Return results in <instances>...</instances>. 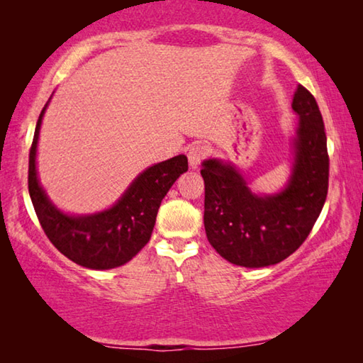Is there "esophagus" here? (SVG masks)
<instances>
[{
    "label": "esophagus",
    "mask_w": 363,
    "mask_h": 363,
    "mask_svg": "<svg viewBox=\"0 0 363 363\" xmlns=\"http://www.w3.org/2000/svg\"><path fill=\"white\" fill-rule=\"evenodd\" d=\"M208 155V147L203 144H196L192 145L187 152V158H189V164L192 169H196L200 167V163L203 162Z\"/></svg>",
    "instance_id": "34e87169"
}]
</instances>
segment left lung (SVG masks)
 Masks as SVG:
<instances>
[{
	"instance_id": "8db88e82",
	"label": "left lung",
	"mask_w": 363,
	"mask_h": 363,
	"mask_svg": "<svg viewBox=\"0 0 363 363\" xmlns=\"http://www.w3.org/2000/svg\"><path fill=\"white\" fill-rule=\"evenodd\" d=\"M291 107L299 115L290 182L277 195L251 194L238 171L206 160L205 230L208 242L232 264L266 267L286 259L309 235L328 194L327 134L315 97L303 84Z\"/></svg>"
}]
</instances>
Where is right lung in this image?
Listing matches in <instances>:
<instances>
[{
  "label": "right lung",
  "mask_w": 363,
  "mask_h": 363,
  "mask_svg": "<svg viewBox=\"0 0 363 363\" xmlns=\"http://www.w3.org/2000/svg\"><path fill=\"white\" fill-rule=\"evenodd\" d=\"M45 108L36 121L28 155V192L43 230L60 253L79 266H123L150 240L162 200L177 177L189 169L187 157L177 155L147 168L110 210L91 216H69L48 200L36 177V143Z\"/></svg>",
  "instance_id": "obj_1"
}]
</instances>
